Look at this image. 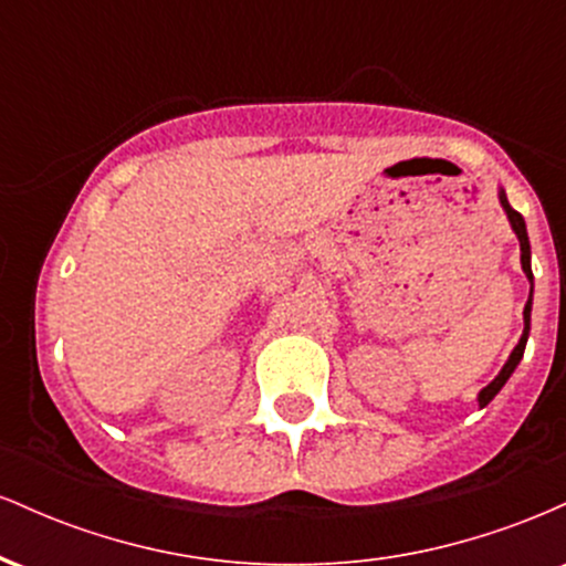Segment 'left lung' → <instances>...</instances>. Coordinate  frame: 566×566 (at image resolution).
Here are the masks:
<instances>
[{
	"label": "left lung",
	"mask_w": 566,
	"mask_h": 566,
	"mask_svg": "<svg viewBox=\"0 0 566 566\" xmlns=\"http://www.w3.org/2000/svg\"><path fill=\"white\" fill-rule=\"evenodd\" d=\"M497 197H500V205H503L505 216H509V223H511L513 233H516V237H518V247H522V269H524V274H527L530 284H532V265H530V258H532V252H530V237H527V226H524V218L518 216V212L513 210V207L509 205V199H505V191H503V188H500V193H497ZM530 314H532V290H530V301H527V305H524V333H522V337H518L516 348L511 350L509 361H505L503 369H500V373H497V378L492 380L490 386H486V388H482V391H479V407H486V405H490L492 399H495V396L500 394V388L505 386V380L511 378V375H513V369H516V367H518V361H522V356H524V348H527V337H530Z\"/></svg>",
	"instance_id": "8db88e82"
}]
</instances>
